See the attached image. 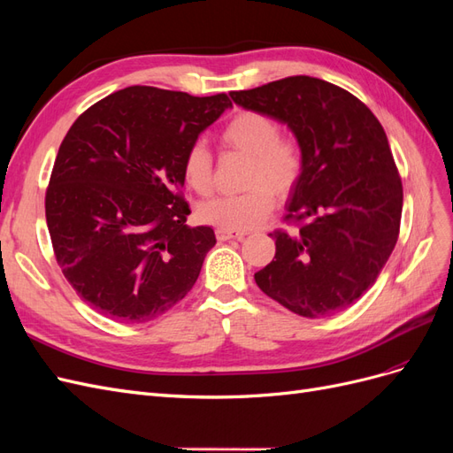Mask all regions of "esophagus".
Listing matches in <instances>:
<instances>
[{"instance_id": "obj_1", "label": "esophagus", "mask_w": 453, "mask_h": 453, "mask_svg": "<svg viewBox=\"0 0 453 453\" xmlns=\"http://www.w3.org/2000/svg\"><path fill=\"white\" fill-rule=\"evenodd\" d=\"M215 236L219 242H226V240H243V232L238 230H228V228H217Z\"/></svg>"}]
</instances>
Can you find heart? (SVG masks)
Instances as JSON below:
<instances>
[{"label":"heart","instance_id":"heart-1","mask_svg":"<svg viewBox=\"0 0 453 453\" xmlns=\"http://www.w3.org/2000/svg\"><path fill=\"white\" fill-rule=\"evenodd\" d=\"M221 143L226 149L250 157L242 195L215 196L200 203L198 217L203 223L250 230L260 225L273 210V195L283 198L300 180L304 157L293 135L280 134L278 122L258 111H240L223 127ZM185 183L198 195H208L213 187V158L202 142L190 143L183 157Z\"/></svg>","mask_w":453,"mask_h":453}]
</instances>
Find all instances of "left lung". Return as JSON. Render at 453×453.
Returning <instances> with one entry per match:
<instances>
[{
	"label": "left lung",
	"mask_w": 453,
	"mask_h": 453,
	"mask_svg": "<svg viewBox=\"0 0 453 453\" xmlns=\"http://www.w3.org/2000/svg\"><path fill=\"white\" fill-rule=\"evenodd\" d=\"M230 98L287 125L304 157L285 208L306 225L270 234L276 255L255 273L260 291L310 319L351 306L374 285L401 226L403 183L380 120L348 90L308 75Z\"/></svg>",
	"instance_id": "obj_1"
}]
</instances>
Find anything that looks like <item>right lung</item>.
I'll return each instance as SVG.
<instances>
[{
  "label": "right lung",
  "instance_id": "obj_1",
  "mask_svg": "<svg viewBox=\"0 0 453 453\" xmlns=\"http://www.w3.org/2000/svg\"><path fill=\"white\" fill-rule=\"evenodd\" d=\"M228 107L226 94L128 87L65 134L47 226L65 280L105 318L145 323L193 289L217 240L211 226L185 225L183 157Z\"/></svg>",
  "mask_w": 453,
  "mask_h": 453
}]
</instances>
